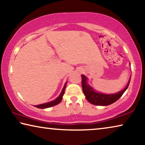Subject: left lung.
I'll return each mask as SVG.
<instances>
[{"label": "left lung", "instance_id": "left-lung-1", "mask_svg": "<svg viewBox=\"0 0 145 145\" xmlns=\"http://www.w3.org/2000/svg\"><path fill=\"white\" fill-rule=\"evenodd\" d=\"M81 77L82 90L85 95L86 99L91 104L95 105H100V106H105V105H111L117 101L122 96L124 92L127 89L131 78V76L128 83H127V84L123 89L115 93L106 94V93L97 91L93 87L91 86L88 84V78L86 77V76H85L84 75H81Z\"/></svg>", "mask_w": 145, "mask_h": 145}]
</instances>
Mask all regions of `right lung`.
Returning <instances> with one entry per match:
<instances>
[{
    "label": "right lung",
    "mask_w": 145,
    "mask_h": 145,
    "mask_svg": "<svg viewBox=\"0 0 145 145\" xmlns=\"http://www.w3.org/2000/svg\"><path fill=\"white\" fill-rule=\"evenodd\" d=\"M67 82H66L65 85H64V87L63 88L62 91H61L60 95H59V97L56 98L55 100H54L51 102H46V103H44V104L35 105V107L37 108H39V109H46V108H48V107L54 106V105H56L58 104H59V103L61 102V100H62V99H63V97L64 95V93H65V88H66V86H67Z\"/></svg>",
    "instance_id": "1"
}]
</instances>
